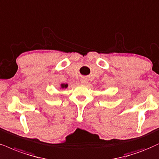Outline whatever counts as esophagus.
<instances>
[{"label": "esophagus", "instance_id": "esophagus-1", "mask_svg": "<svg viewBox=\"0 0 159 159\" xmlns=\"http://www.w3.org/2000/svg\"><path fill=\"white\" fill-rule=\"evenodd\" d=\"M80 81H81L82 83L85 84V83H88V79H87V78H85V77H83V78H81Z\"/></svg>", "mask_w": 159, "mask_h": 159}]
</instances>
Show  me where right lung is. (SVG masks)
I'll return each instance as SVG.
<instances>
[{"label": "right lung", "mask_w": 159, "mask_h": 159, "mask_svg": "<svg viewBox=\"0 0 159 159\" xmlns=\"http://www.w3.org/2000/svg\"><path fill=\"white\" fill-rule=\"evenodd\" d=\"M68 87V84H61V89H66Z\"/></svg>", "instance_id": "add662e5"}]
</instances>
